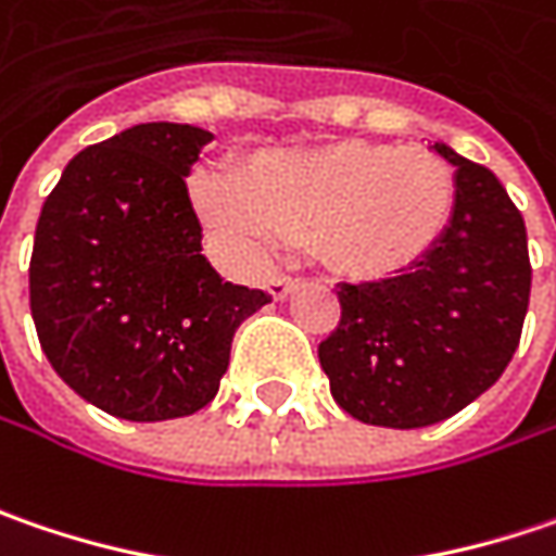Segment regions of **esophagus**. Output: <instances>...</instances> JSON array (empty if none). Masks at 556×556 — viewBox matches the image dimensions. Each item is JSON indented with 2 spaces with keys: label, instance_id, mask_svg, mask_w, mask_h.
Listing matches in <instances>:
<instances>
[{
  "label": "esophagus",
  "instance_id": "obj_1",
  "mask_svg": "<svg viewBox=\"0 0 556 556\" xmlns=\"http://www.w3.org/2000/svg\"><path fill=\"white\" fill-rule=\"evenodd\" d=\"M293 288H296V278H291V275H275V278L268 281V293H271L275 300H285Z\"/></svg>",
  "mask_w": 556,
  "mask_h": 556
}]
</instances>
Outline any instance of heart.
Instances as JSON below:
<instances>
[{"label":"heart","instance_id":"1","mask_svg":"<svg viewBox=\"0 0 556 556\" xmlns=\"http://www.w3.org/2000/svg\"><path fill=\"white\" fill-rule=\"evenodd\" d=\"M190 197L240 260H260L285 240H313L328 268L384 278L419 263L447 231L457 178L422 147L334 140L260 153L240 184L203 172Z\"/></svg>","mask_w":556,"mask_h":556}]
</instances>
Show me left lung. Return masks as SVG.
I'll return each instance as SVG.
<instances>
[{
    "mask_svg": "<svg viewBox=\"0 0 556 556\" xmlns=\"http://www.w3.org/2000/svg\"><path fill=\"white\" fill-rule=\"evenodd\" d=\"M457 165V208L441 240L394 278L341 285V321L319 344L331 397L353 419L422 429L485 394L514 359L529 309L526 222L504 184Z\"/></svg>",
    "mask_w": 556,
    "mask_h": 556,
    "instance_id": "8db88e82",
    "label": "left lung"
}]
</instances>
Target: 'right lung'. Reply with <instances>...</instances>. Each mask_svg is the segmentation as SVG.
Returning <instances> with one entry per match:
<instances>
[{"label":"right lung","mask_w":556,"mask_h":556,"mask_svg":"<svg viewBox=\"0 0 556 556\" xmlns=\"http://www.w3.org/2000/svg\"><path fill=\"white\" fill-rule=\"evenodd\" d=\"M212 134L134 125L87 147L46 197L30 256V316L59 378L127 422L203 409L231 341L271 296L203 256L187 175Z\"/></svg>","instance_id":"right-lung-1"}]
</instances>
